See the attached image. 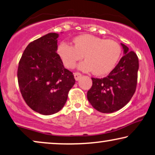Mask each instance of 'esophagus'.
I'll list each match as a JSON object with an SVG mask.
<instances>
[{
	"label": "esophagus",
	"mask_w": 155,
	"mask_h": 155,
	"mask_svg": "<svg viewBox=\"0 0 155 155\" xmlns=\"http://www.w3.org/2000/svg\"><path fill=\"white\" fill-rule=\"evenodd\" d=\"M74 78L77 81L79 80L81 77V74L79 72H75L74 74Z\"/></svg>",
	"instance_id": "esophagus-1"
}]
</instances>
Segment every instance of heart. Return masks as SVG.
<instances>
[{"label": "heart", "instance_id": "obj_1", "mask_svg": "<svg viewBox=\"0 0 155 155\" xmlns=\"http://www.w3.org/2000/svg\"><path fill=\"white\" fill-rule=\"evenodd\" d=\"M58 53L67 68H74L83 57L85 61L78 65L80 69L92 70L95 75H104L116 65L120 58L121 48L114 40H104L91 34H83L74 38L73 45L61 43Z\"/></svg>", "mask_w": 155, "mask_h": 155}]
</instances>
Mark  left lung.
<instances>
[{
	"mask_svg": "<svg viewBox=\"0 0 155 155\" xmlns=\"http://www.w3.org/2000/svg\"><path fill=\"white\" fill-rule=\"evenodd\" d=\"M124 55L107 77L91 78L93 85L87 98L95 110L112 113L124 107L136 90L139 68L138 58L134 51L121 43Z\"/></svg>",
	"mask_w": 155,
	"mask_h": 155,
	"instance_id": "left-lung-1",
	"label": "left lung"
}]
</instances>
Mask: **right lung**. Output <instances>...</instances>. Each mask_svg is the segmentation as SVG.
Here are the masks:
<instances>
[{"instance_id": "right-lung-1", "label": "right lung", "mask_w": 155, "mask_h": 155, "mask_svg": "<svg viewBox=\"0 0 155 155\" xmlns=\"http://www.w3.org/2000/svg\"><path fill=\"white\" fill-rule=\"evenodd\" d=\"M59 34L49 33L27 45L19 62L17 79L23 99L31 110L51 115L66 103L75 84L57 53Z\"/></svg>"}]
</instances>
